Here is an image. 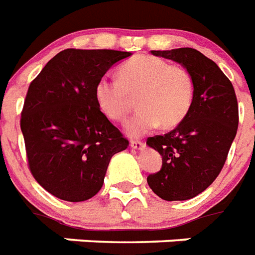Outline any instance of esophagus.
<instances>
[{
	"mask_svg": "<svg viewBox=\"0 0 255 255\" xmlns=\"http://www.w3.org/2000/svg\"><path fill=\"white\" fill-rule=\"evenodd\" d=\"M144 142L140 139H131L130 140V146L133 148H137V150H142L144 147Z\"/></svg>",
	"mask_w": 255,
	"mask_h": 255,
	"instance_id": "esophagus-1",
	"label": "esophagus"
}]
</instances>
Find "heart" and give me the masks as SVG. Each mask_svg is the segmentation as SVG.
<instances>
[{
	"label": "heart",
	"instance_id": "b5f03b06",
	"mask_svg": "<svg viewBox=\"0 0 255 255\" xmlns=\"http://www.w3.org/2000/svg\"><path fill=\"white\" fill-rule=\"evenodd\" d=\"M117 79L101 77L96 84V101L113 121L125 120L137 99L138 112L126 122L130 135H142L159 125L175 128L187 117L195 97L191 71L152 55H137L118 70Z\"/></svg>",
	"mask_w": 255,
	"mask_h": 255
}]
</instances>
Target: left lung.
<instances>
[{
  "label": "left lung",
  "mask_w": 255,
  "mask_h": 255,
  "mask_svg": "<svg viewBox=\"0 0 255 255\" xmlns=\"http://www.w3.org/2000/svg\"><path fill=\"white\" fill-rule=\"evenodd\" d=\"M187 67L195 97L187 117L174 130L148 137L162 167L147 176L152 192L167 201L188 200L207 189L223 170L238 128V103L231 80L213 60L195 48L151 51Z\"/></svg>",
  "instance_id": "left-lung-1"
}]
</instances>
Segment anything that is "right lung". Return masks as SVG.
I'll return each mask as SVG.
<instances>
[{"label": "right lung", "instance_id": "obj_1", "mask_svg": "<svg viewBox=\"0 0 255 255\" xmlns=\"http://www.w3.org/2000/svg\"><path fill=\"white\" fill-rule=\"evenodd\" d=\"M130 55L67 48L30 83L21 113L27 166L55 197L77 203L95 196L112 156L129 146L101 112L95 89L115 63Z\"/></svg>", "mask_w": 255, "mask_h": 255}]
</instances>
